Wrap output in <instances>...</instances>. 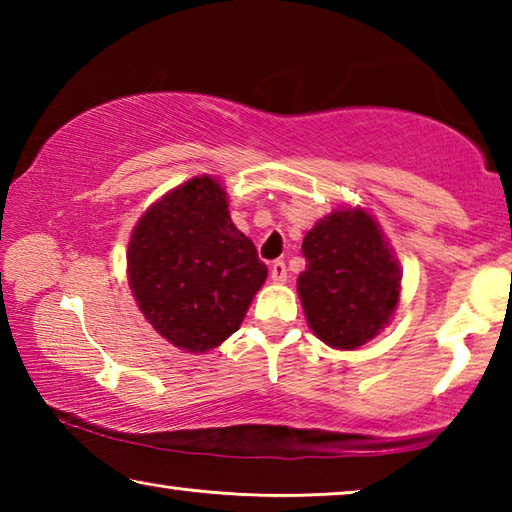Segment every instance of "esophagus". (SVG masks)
<instances>
[{"label": "esophagus", "instance_id": "1", "mask_svg": "<svg viewBox=\"0 0 512 512\" xmlns=\"http://www.w3.org/2000/svg\"><path fill=\"white\" fill-rule=\"evenodd\" d=\"M271 280H273V284L287 282V266H284V262H275L271 266Z\"/></svg>", "mask_w": 512, "mask_h": 512}]
</instances>
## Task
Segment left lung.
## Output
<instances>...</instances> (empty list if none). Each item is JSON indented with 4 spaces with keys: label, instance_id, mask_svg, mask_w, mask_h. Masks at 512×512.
I'll return each mask as SVG.
<instances>
[{
    "label": "left lung",
    "instance_id": "left-lung-1",
    "mask_svg": "<svg viewBox=\"0 0 512 512\" xmlns=\"http://www.w3.org/2000/svg\"><path fill=\"white\" fill-rule=\"evenodd\" d=\"M302 255L298 296L311 332L329 348H361L391 323L402 273L372 214L361 207L327 214L307 232Z\"/></svg>",
    "mask_w": 512,
    "mask_h": 512
}]
</instances>
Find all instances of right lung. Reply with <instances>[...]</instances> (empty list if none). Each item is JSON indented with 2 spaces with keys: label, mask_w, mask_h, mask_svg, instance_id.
Instances as JSON below:
<instances>
[{
  "label": "right lung",
  "mask_w": 512,
  "mask_h": 512,
  "mask_svg": "<svg viewBox=\"0 0 512 512\" xmlns=\"http://www.w3.org/2000/svg\"><path fill=\"white\" fill-rule=\"evenodd\" d=\"M126 259L137 307L185 352H207L235 334L268 275L212 176L187 180L153 203L135 225Z\"/></svg>",
  "instance_id": "right-lung-1"
}]
</instances>
